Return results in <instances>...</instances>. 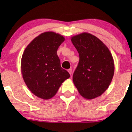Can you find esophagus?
<instances>
[{"label":"esophagus","instance_id":"1","mask_svg":"<svg viewBox=\"0 0 132 132\" xmlns=\"http://www.w3.org/2000/svg\"><path fill=\"white\" fill-rule=\"evenodd\" d=\"M68 73H70V75H71V73H72V69H71V68H70V69H68Z\"/></svg>","mask_w":132,"mask_h":132}]
</instances>
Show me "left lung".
<instances>
[{"label": "left lung", "mask_w": 132, "mask_h": 132, "mask_svg": "<svg viewBox=\"0 0 132 132\" xmlns=\"http://www.w3.org/2000/svg\"><path fill=\"white\" fill-rule=\"evenodd\" d=\"M79 55L73 83L84 98L100 96L109 87L114 75V61L108 47L95 36L83 32L71 37Z\"/></svg>", "instance_id": "obj_1"}]
</instances>
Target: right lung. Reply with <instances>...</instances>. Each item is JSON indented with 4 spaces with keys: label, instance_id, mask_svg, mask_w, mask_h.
I'll list each match as a JSON object with an SVG mask.
<instances>
[{
    "label": "right lung",
    "instance_id": "1",
    "mask_svg": "<svg viewBox=\"0 0 132 132\" xmlns=\"http://www.w3.org/2000/svg\"><path fill=\"white\" fill-rule=\"evenodd\" d=\"M65 38L53 32H46L35 38L25 48L21 60V71L25 84L32 93L48 100L70 77L61 67L57 55Z\"/></svg>",
    "mask_w": 132,
    "mask_h": 132
}]
</instances>
